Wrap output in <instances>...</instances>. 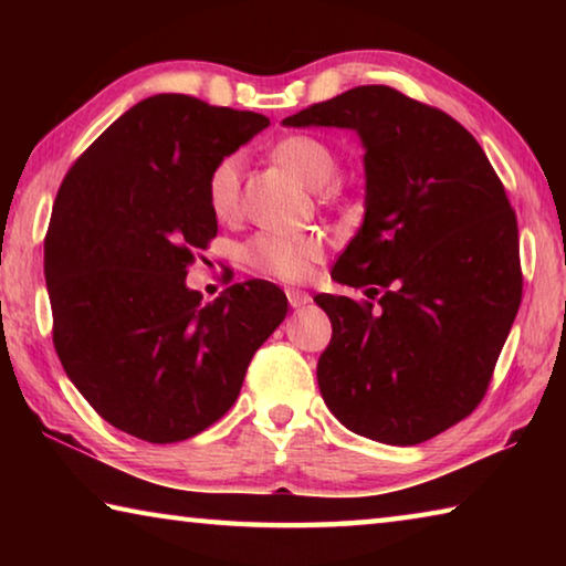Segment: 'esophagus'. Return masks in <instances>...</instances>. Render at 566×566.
Here are the masks:
<instances>
[{
    "label": "esophagus",
    "mask_w": 566,
    "mask_h": 566,
    "mask_svg": "<svg viewBox=\"0 0 566 566\" xmlns=\"http://www.w3.org/2000/svg\"><path fill=\"white\" fill-rule=\"evenodd\" d=\"M286 300H290V304L294 306V310H302V306H306L312 302V296L302 292V290H286Z\"/></svg>",
    "instance_id": "1"
}]
</instances>
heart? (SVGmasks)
I'll list each match as a JSON object with an SVG mask.
<instances>
[{
    "instance_id": "1",
    "label": "heart",
    "mask_w": 566,
    "mask_h": 566,
    "mask_svg": "<svg viewBox=\"0 0 566 566\" xmlns=\"http://www.w3.org/2000/svg\"><path fill=\"white\" fill-rule=\"evenodd\" d=\"M274 159L292 169L306 187H327L337 171L334 149L312 134H292L274 147ZM239 181H242V157L229 155L219 159L207 179L209 207L219 219H229L239 207ZM324 256V242L317 234L260 232L244 244V262L254 272L276 276L284 282H300Z\"/></svg>"
}]
</instances>
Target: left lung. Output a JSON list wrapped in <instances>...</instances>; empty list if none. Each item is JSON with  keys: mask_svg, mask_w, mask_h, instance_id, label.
<instances>
[{"mask_svg": "<svg viewBox=\"0 0 566 566\" xmlns=\"http://www.w3.org/2000/svg\"><path fill=\"white\" fill-rule=\"evenodd\" d=\"M364 147V219L317 294L332 342L324 405L354 434L411 447L482 401L522 302L516 217L484 149L449 114L367 84L286 117Z\"/></svg>", "mask_w": 566, "mask_h": 566, "instance_id": "1", "label": "left lung"}]
</instances>
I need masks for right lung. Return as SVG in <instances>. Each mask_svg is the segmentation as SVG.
Masks as SVG:
<instances>
[{"mask_svg":"<svg viewBox=\"0 0 566 566\" xmlns=\"http://www.w3.org/2000/svg\"><path fill=\"white\" fill-rule=\"evenodd\" d=\"M270 127L264 114L155 94L66 171L44 239L54 349L102 419L151 444L222 419L254 352L286 317L280 286L249 280L214 302L187 286L217 237L207 179Z\"/></svg>","mask_w":566,"mask_h":566,"instance_id":"obj_1","label":"right lung"}]
</instances>
